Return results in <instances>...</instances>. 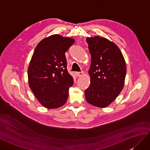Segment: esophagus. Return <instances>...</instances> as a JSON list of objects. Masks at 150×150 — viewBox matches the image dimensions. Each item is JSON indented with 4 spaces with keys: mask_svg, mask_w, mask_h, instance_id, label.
<instances>
[{
    "mask_svg": "<svg viewBox=\"0 0 150 150\" xmlns=\"http://www.w3.org/2000/svg\"><path fill=\"white\" fill-rule=\"evenodd\" d=\"M83 72H75V75L77 76V77H82V75H83Z\"/></svg>",
    "mask_w": 150,
    "mask_h": 150,
    "instance_id": "1",
    "label": "esophagus"
}]
</instances>
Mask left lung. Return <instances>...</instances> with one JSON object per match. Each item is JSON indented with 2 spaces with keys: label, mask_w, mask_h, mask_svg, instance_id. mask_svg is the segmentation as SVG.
<instances>
[{
  "label": "left lung",
  "mask_w": 150,
  "mask_h": 150,
  "mask_svg": "<svg viewBox=\"0 0 150 150\" xmlns=\"http://www.w3.org/2000/svg\"><path fill=\"white\" fill-rule=\"evenodd\" d=\"M91 56L89 70L90 85L85 97L90 104L106 108L122 90L126 73V62L115 44L104 37L86 38Z\"/></svg>",
  "instance_id": "left-lung-1"
}]
</instances>
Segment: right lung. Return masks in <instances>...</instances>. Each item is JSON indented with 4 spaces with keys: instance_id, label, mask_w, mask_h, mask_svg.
I'll return each mask as SVG.
<instances>
[{
    "instance_id": "right-lung-1",
    "label": "right lung",
    "mask_w": 150,
    "mask_h": 150,
    "mask_svg": "<svg viewBox=\"0 0 150 150\" xmlns=\"http://www.w3.org/2000/svg\"><path fill=\"white\" fill-rule=\"evenodd\" d=\"M75 42L72 38L52 35L37 44L28 69V84L44 107L55 109L68 99L73 79L68 72L65 53Z\"/></svg>"
}]
</instances>
